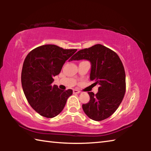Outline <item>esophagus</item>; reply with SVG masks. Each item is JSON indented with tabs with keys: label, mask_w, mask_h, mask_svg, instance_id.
<instances>
[{
	"label": "esophagus",
	"mask_w": 151,
	"mask_h": 151,
	"mask_svg": "<svg viewBox=\"0 0 151 151\" xmlns=\"http://www.w3.org/2000/svg\"><path fill=\"white\" fill-rule=\"evenodd\" d=\"M80 93H81V91L77 90V89H74V90H73V93L74 94H78Z\"/></svg>",
	"instance_id": "1"
}]
</instances>
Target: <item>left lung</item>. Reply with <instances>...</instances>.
<instances>
[{
    "label": "left lung",
    "instance_id": "left-lung-1",
    "mask_svg": "<svg viewBox=\"0 0 151 151\" xmlns=\"http://www.w3.org/2000/svg\"><path fill=\"white\" fill-rule=\"evenodd\" d=\"M88 60L91 63L90 79L99 85L98 93L88 92L90 101L83 104L89 118L101 121L109 118L118 109L126 91V76L118 55L98 44L78 51L70 60Z\"/></svg>",
    "mask_w": 151,
    "mask_h": 151
}]
</instances>
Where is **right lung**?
<instances>
[{
  "label": "right lung",
  "instance_id": "1",
  "mask_svg": "<svg viewBox=\"0 0 151 151\" xmlns=\"http://www.w3.org/2000/svg\"><path fill=\"white\" fill-rule=\"evenodd\" d=\"M76 50L45 45L33 49L25 58L21 73L22 89L30 105L41 116H57L72 95L71 89L60 90L52 83L53 77Z\"/></svg>",
  "mask_w": 151,
  "mask_h": 151
}]
</instances>
